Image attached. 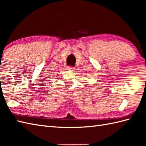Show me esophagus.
<instances>
[{"label":"esophagus","mask_w":146,"mask_h":146,"mask_svg":"<svg viewBox=\"0 0 146 146\" xmlns=\"http://www.w3.org/2000/svg\"><path fill=\"white\" fill-rule=\"evenodd\" d=\"M67 69L70 70V71H74L76 70V68H75V67H70V66H68V67L67 68Z\"/></svg>","instance_id":"34e87169"}]
</instances>
